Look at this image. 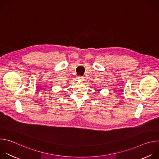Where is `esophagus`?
Wrapping results in <instances>:
<instances>
[{
  "instance_id": "esophagus-1",
  "label": "esophagus",
  "mask_w": 159,
  "mask_h": 159,
  "mask_svg": "<svg viewBox=\"0 0 159 159\" xmlns=\"http://www.w3.org/2000/svg\"><path fill=\"white\" fill-rule=\"evenodd\" d=\"M84 78L83 77H78V80L79 81H84Z\"/></svg>"
}]
</instances>
